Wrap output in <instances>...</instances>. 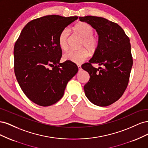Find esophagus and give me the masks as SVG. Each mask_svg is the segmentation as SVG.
<instances>
[{
    "instance_id": "34e87169",
    "label": "esophagus",
    "mask_w": 148,
    "mask_h": 148,
    "mask_svg": "<svg viewBox=\"0 0 148 148\" xmlns=\"http://www.w3.org/2000/svg\"><path fill=\"white\" fill-rule=\"evenodd\" d=\"M77 66H78V70H79V71H81V70H82L81 65H77Z\"/></svg>"
}]
</instances>
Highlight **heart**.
I'll return each mask as SVG.
<instances>
[{
	"mask_svg": "<svg viewBox=\"0 0 148 148\" xmlns=\"http://www.w3.org/2000/svg\"><path fill=\"white\" fill-rule=\"evenodd\" d=\"M75 30L78 34L83 38L79 50L71 49L63 55L65 60L80 64L86 60L89 56L88 49L91 52L95 51L99 46V39L96 36L93 35L94 29L92 26L86 23L81 22L75 26ZM70 36L69 29L65 28L62 30L59 36V45L62 50L65 51L68 48L69 39Z\"/></svg>",
	"mask_w": 148,
	"mask_h": 148,
	"instance_id": "1",
	"label": "heart"
}]
</instances>
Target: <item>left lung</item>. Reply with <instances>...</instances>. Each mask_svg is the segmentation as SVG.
<instances>
[{
    "label": "left lung",
    "instance_id": "left-lung-1",
    "mask_svg": "<svg viewBox=\"0 0 148 148\" xmlns=\"http://www.w3.org/2000/svg\"><path fill=\"white\" fill-rule=\"evenodd\" d=\"M79 19L91 25L99 35V46L92 57L82 65L90 77L84 86L85 95L94 104L108 106L122 97L128 86L133 65L130 39L118 24L104 18ZM92 63L102 66L96 69Z\"/></svg>",
    "mask_w": 148,
    "mask_h": 148
}]
</instances>
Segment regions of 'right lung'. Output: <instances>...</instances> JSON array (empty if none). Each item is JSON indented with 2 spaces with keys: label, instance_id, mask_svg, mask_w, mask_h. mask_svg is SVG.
I'll return each instance as SVG.
<instances>
[{
  "label": "right lung",
  "instance_id": "right-lung-1",
  "mask_svg": "<svg viewBox=\"0 0 148 148\" xmlns=\"http://www.w3.org/2000/svg\"><path fill=\"white\" fill-rule=\"evenodd\" d=\"M78 16L52 15L34 19L22 29L14 46V71L22 91L29 100L49 106L63 97L68 82L77 73L72 62L60 64L59 36Z\"/></svg>",
  "mask_w": 148,
  "mask_h": 148
}]
</instances>
